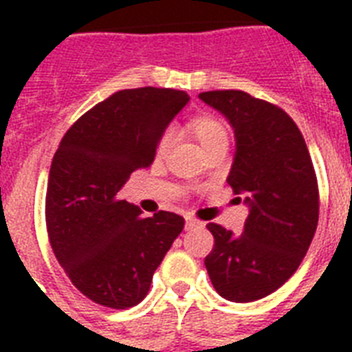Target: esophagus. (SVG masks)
Segmentation results:
<instances>
[{
  "label": "esophagus",
  "mask_w": 352,
  "mask_h": 352,
  "mask_svg": "<svg viewBox=\"0 0 352 352\" xmlns=\"http://www.w3.org/2000/svg\"><path fill=\"white\" fill-rule=\"evenodd\" d=\"M186 230H199V228H204V223L199 219H193V217H186Z\"/></svg>",
  "instance_id": "1"
}]
</instances>
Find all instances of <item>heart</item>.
I'll list each match as a JSON object with an SVG mask.
<instances>
[{"mask_svg":"<svg viewBox=\"0 0 352 352\" xmlns=\"http://www.w3.org/2000/svg\"><path fill=\"white\" fill-rule=\"evenodd\" d=\"M190 129L195 135V138L199 140V144L203 146V149L214 148V146H219V144H228V133H226L225 124L219 120V118L210 117V115H203V117L193 118L190 122ZM171 131L162 133V137L159 140V146H157V155L162 157V155L170 149L171 146Z\"/></svg>","mask_w":352,"mask_h":352,"instance_id":"heart-1","label":"heart"}]
</instances>
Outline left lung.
Masks as SVG:
<instances>
[{
	"label": "left lung",
	"instance_id": "left-lung-1",
	"mask_svg": "<svg viewBox=\"0 0 352 352\" xmlns=\"http://www.w3.org/2000/svg\"><path fill=\"white\" fill-rule=\"evenodd\" d=\"M199 98L230 122L235 157L226 182L248 206L243 234L210 223L215 243L204 265L225 300H261L298 270L311 246L320 215L314 166L303 135L281 107L234 89Z\"/></svg>",
	"mask_w": 352,
	"mask_h": 352
}]
</instances>
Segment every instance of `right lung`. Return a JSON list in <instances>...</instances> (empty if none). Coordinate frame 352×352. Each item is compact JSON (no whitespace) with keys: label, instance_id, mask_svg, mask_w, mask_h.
Segmentation results:
<instances>
[{"label":"right lung","instance_id":"obj_1","mask_svg":"<svg viewBox=\"0 0 352 352\" xmlns=\"http://www.w3.org/2000/svg\"><path fill=\"white\" fill-rule=\"evenodd\" d=\"M184 91H118L82 115L52 159L45 197L49 241L73 285L98 305L127 309L146 298L184 219L142 217L118 199L133 171L155 159L162 133L186 106Z\"/></svg>","mask_w":352,"mask_h":352}]
</instances>
